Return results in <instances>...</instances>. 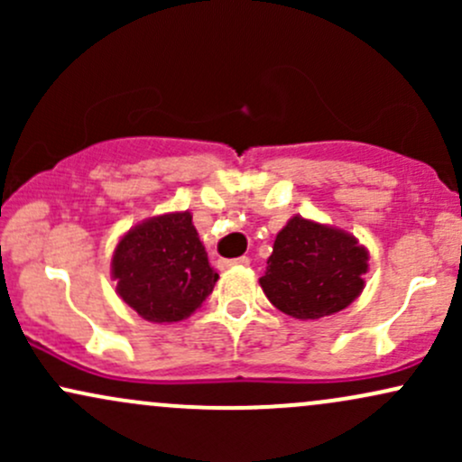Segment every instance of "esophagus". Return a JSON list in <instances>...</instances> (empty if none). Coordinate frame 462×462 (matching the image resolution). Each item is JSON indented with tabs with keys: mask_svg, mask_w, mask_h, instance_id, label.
Segmentation results:
<instances>
[{
	"mask_svg": "<svg viewBox=\"0 0 462 462\" xmlns=\"http://www.w3.org/2000/svg\"><path fill=\"white\" fill-rule=\"evenodd\" d=\"M243 264H249V258H247V256L230 258V261H221L219 267H221V269H230V267H243Z\"/></svg>",
	"mask_w": 462,
	"mask_h": 462,
	"instance_id": "obj_1",
	"label": "esophagus"
}]
</instances>
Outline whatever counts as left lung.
I'll use <instances>...</instances> for the list:
<instances>
[{
  "instance_id": "obj_1",
  "label": "left lung",
  "mask_w": 462,
  "mask_h": 462,
  "mask_svg": "<svg viewBox=\"0 0 462 462\" xmlns=\"http://www.w3.org/2000/svg\"><path fill=\"white\" fill-rule=\"evenodd\" d=\"M369 252L338 227L295 215L273 241L261 286L278 310L295 319H321L363 293Z\"/></svg>"
}]
</instances>
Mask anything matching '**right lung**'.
Returning <instances> with one entry per match:
<instances>
[{
	"instance_id": "obj_1",
	"label": "right lung",
	"mask_w": 462,
	"mask_h": 462,
	"mask_svg": "<svg viewBox=\"0 0 462 462\" xmlns=\"http://www.w3.org/2000/svg\"><path fill=\"white\" fill-rule=\"evenodd\" d=\"M110 273L119 298L153 323L187 319L219 280L189 210L150 217L125 232Z\"/></svg>"
}]
</instances>
